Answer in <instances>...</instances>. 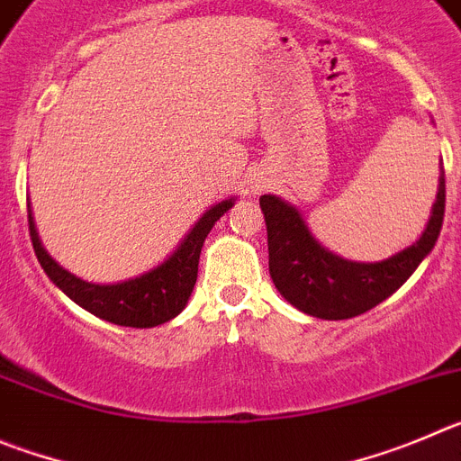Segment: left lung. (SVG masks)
<instances>
[{"label": "left lung", "mask_w": 461, "mask_h": 461, "mask_svg": "<svg viewBox=\"0 0 461 461\" xmlns=\"http://www.w3.org/2000/svg\"><path fill=\"white\" fill-rule=\"evenodd\" d=\"M268 234V271L277 292L294 308L319 319H351L367 312L404 285L432 252L446 211V172L425 231L416 243L384 261H349L333 255L308 230L296 206L276 194H261Z\"/></svg>", "instance_id": "1"}]
</instances>
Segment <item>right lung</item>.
<instances>
[{"label": "right lung", "mask_w": 461, "mask_h": 461, "mask_svg": "<svg viewBox=\"0 0 461 461\" xmlns=\"http://www.w3.org/2000/svg\"><path fill=\"white\" fill-rule=\"evenodd\" d=\"M231 206H234V197L211 206L163 264L142 276L114 282V285L86 282L59 267L41 246L32 209H29V236H32V246H34L45 276L55 282L70 301H76L86 312L96 314L98 319H105L110 323H117V326L153 329V326H160V323L174 319L185 308L194 282H197V267H200L204 239L209 236L211 227L221 221Z\"/></svg>", "instance_id": "obj_1"}]
</instances>
